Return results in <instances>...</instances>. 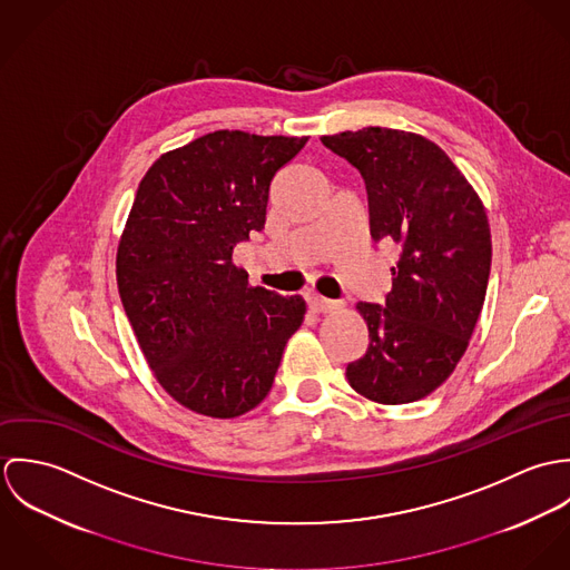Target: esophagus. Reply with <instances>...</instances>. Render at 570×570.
Segmentation results:
<instances>
[{"label": "esophagus", "instance_id": "obj_1", "mask_svg": "<svg viewBox=\"0 0 570 570\" xmlns=\"http://www.w3.org/2000/svg\"><path fill=\"white\" fill-rule=\"evenodd\" d=\"M307 303H309V309L316 312V314H331V312L340 309V303L323 298V296H318V294H312V296L307 298Z\"/></svg>", "mask_w": 570, "mask_h": 570}]
</instances>
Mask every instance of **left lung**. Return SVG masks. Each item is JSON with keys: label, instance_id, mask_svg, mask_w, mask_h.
<instances>
[{"label": "left lung", "instance_id": "1", "mask_svg": "<svg viewBox=\"0 0 570 570\" xmlns=\"http://www.w3.org/2000/svg\"><path fill=\"white\" fill-rule=\"evenodd\" d=\"M321 140L362 173L371 237L402 247L386 307H355L368 346L346 380L384 406L423 400L454 373L485 303V206L448 154L419 134L364 127Z\"/></svg>", "mask_w": 570, "mask_h": 570}]
</instances>
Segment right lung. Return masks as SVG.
Segmentation results:
<instances>
[{"mask_svg": "<svg viewBox=\"0 0 570 570\" xmlns=\"http://www.w3.org/2000/svg\"><path fill=\"white\" fill-rule=\"evenodd\" d=\"M305 145L219 129L163 154L138 186L116 252L120 301L158 384L197 414L258 406L305 318L301 296L252 287L233 261Z\"/></svg>", "mask_w": 570, "mask_h": 570, "instance_id": "right-lung-1", "label": "right lung"}]
</instances>
